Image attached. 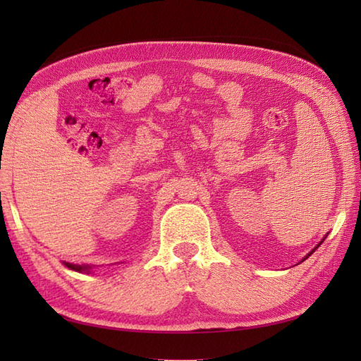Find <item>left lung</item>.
<instances>
[{
    "mask_svg": "<svg viewBox=\"0 0 361 361\" xmlns=\"http://www.w3.org/2000/svg\"><path fill=\"white\" fill-rule=\"evenodd\" d=\"M319 245H321V244H319ZM319 245H318V247H319ZM318 247H316V248H318ZM313 251H314V250H313ZM313 251H310V253H309V255H307V256H305V257H309V256H310V255H312V253H313Z\"/></svg>",
    "mask_w": 361,
    "mask_h": 361,
    "instance_id": "1",
    "label": "left lung"
}]
</instances>
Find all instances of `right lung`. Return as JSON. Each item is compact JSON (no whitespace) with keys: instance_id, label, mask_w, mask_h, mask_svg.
<instances>
[{"instance_id":"obj_1","label":"right lung","mask_w":361,"mask_h":361,"mask_svg":"<svg viewBox=\"0 0 361 361\" xmlns=\"http://www.w3.org/2000/svg\"><path fill=\"white\" fill-rule=\"evenodd\" d=\"M64 265H66L68 268L73 269V271H89L92 267H80V265H72V264H68V262H64Z\"/></svg>"}]
</instances>
